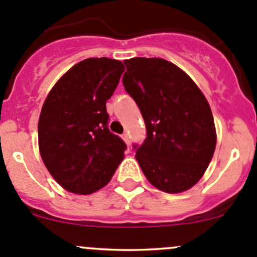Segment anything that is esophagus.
Masks as SVG:
<instances>
[{"mask_svg": "<svg viewBox=\"0 0 257 257\" xmlns=\"http://www.w3.org/2000/svg\"><path fill=\"white\" fill-rule=\"evenodd\" d=\"M121 138H123V141L125 142L126 144H129V138H128V134H126V133H124L123 136H121Z\"/></svg>", "mask_w": 257, "mask_h": 257, "instance_id": "esophagus-1", "label": "esophagus"}]
</instances>
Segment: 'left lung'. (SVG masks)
I'll return each mask as SVG.
<instances>
[{"label": "left lung", "instance_id": "8db88e82", "mask_svg": "<svg viewBox=\"0 0 257 257\" xmlns=\"http://www.w3.org/2000/svg\"><path fill=\"white\" fill-rule=\"evenodd\" d=\"M123 84L141 109L147 138L136 158L153 186L169 194L193 188L206 172L216 129L205 95L169 61L125 59Z\"/></svg>", "mask_w": 257, "mask_h": 257}]
</instances>
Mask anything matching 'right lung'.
Here are the masks:
<instances>
[{"label":"right lung","mask_w":257,"mask_h":257,"mask_svg":"<svg viewBox=\"0 0 257 257\" xmlns=\"http://www.w3.org/2000/svg\"><path fill=\"white\" fill-rule=\"evenodd\" d=\"M123 72L116 59H83L57 80L43 103L41 158L69 193L88 195L102 189L124 159L125 143L108 129L105 108Z\"/></svg>","instance_id":"obj_1"}]
</instances>
